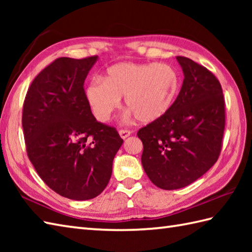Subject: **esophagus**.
<instances>
[{
    "label": "esophagus",
    "instance_id": "1",
    "mask_svg": "<svg viewBox=\"0 0 252 252\" xmlns=\"http://www.w3.org/2000/svg\"><path fill=\"white\" fill-rule=\"evenodd\" d=\"M131 133H132V131H130V130H125V129L119 130V134L123 138V140H125V138H126L127 136H130Z\"/></svg>",
    "mask_w": 252,
    "mask_h": 252
}]
</instances>
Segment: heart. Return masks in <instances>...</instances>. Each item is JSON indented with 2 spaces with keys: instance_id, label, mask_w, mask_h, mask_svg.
I'll return each instance as SVG.
<instances>
[{
  "instance_id": "heart-1",
  "label": "heart",
  "mask_w": 252,
  "mask_h": 252,
  "mask_svg": "<svg viewBox=\"0 0 252 252\" xmlns=\"http://www.w3.org/2000/svg\"><path fill=\"white\" fill-rule=\"evenodd\" d=\"M181 87L178 70L164 63H119L107 69L103 80L95 78L85 96L96 119L105 122L119 108L121 97L138 120L154 122L174 104Z\"/></svg>"
}]
</instances>
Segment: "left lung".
<instances>
[{
  "label": "left lung",
  "mask_w": 252,
  "mask_h": 252,
  "mask_svg": "<svg viewBox=\"0 0 252 252\" xmlns=\"http://www.w3.org/2000/svg\"><path fill=\"white\" fill-rule=\"evenodd\" d=\"M183 84L171 109L138 130L142 164L159 189L172 190L205 174L220 156L225 129V100L219 80L187 57L176 56Z\"/></svg>",
  "instance_id": "8db88e82"
}]
</instances>
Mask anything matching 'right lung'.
I'll list each match as a JSON object with an SVG mask.
<instances>
[{"label": "right lung", "mask_w": 252, "mask_h": 252, "mask_svg": "<svg viewBox=\"0 0 252 252\" xmlns=\"http://www.w3.org/2000/svg\"><path fill=\"white\" fill-rule=\"evenodd\" d=\"M97 56L60 57L32 81L23 107L27 155L44 183L63 197L88 200L108 184L123 140L95 119L84 81Z\"/></svg>", "instance_id": "add662e5"}]
</instances>
